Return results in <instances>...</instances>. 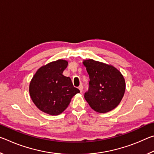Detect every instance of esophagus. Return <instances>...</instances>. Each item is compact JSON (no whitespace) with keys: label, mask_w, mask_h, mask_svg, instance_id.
<instances>
[{"label":"esophagus","mask_w":154,"mask_h":154,"mask_svg":"<svg viewBox=\"0 0 154 154\" xmlns=\"http://www.w3.org/2000/svg\"><path fill=\"white\" fill-rule=\"evenodd\" d=\"M79 90H80V92H82V91H83V85H79Z\"/></svg>","instance_id":"34e87169"}]
</instances>
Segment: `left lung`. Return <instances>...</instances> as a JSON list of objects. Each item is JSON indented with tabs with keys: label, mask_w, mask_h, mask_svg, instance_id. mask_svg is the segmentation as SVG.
Masks as SVG:
<instances>
[{
	"label": "left lung",
	"mask_w": 154,
	"mask_h": 154,
	"mask_svg": "<svg viewBox=\"0 0 154 154\" xmlns=\"http://www.w3.org/2000/svg\"><path fill=\"white\" fill-rule=\"evenodd\" d=\"M90 77L84 98L95 111L105 113L113 110L123 98L126 83L124 77L111 65L94 60L83 62Z\"/></svg>",
	"instance_id": "left-lung-1"
}]
</instances>
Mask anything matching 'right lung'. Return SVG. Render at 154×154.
Segmentation results:
<instances>
[{"label":"right lung","mask_w":154,"mask_h":154,"mask_svg":"<svg viewBox=\"0 0 154 154\" xmlns=\"http://www.w3.org/2000/svg\"><path fill=\"white\" fill-rule=\"evenodd\" d=\"M68 62L58 60L41 67L32 77L29 92L33 103L41 111L57 116L67 108L72 96L80 92L71 78L64 76Z\"/></svg>","instance_id":"right-lung-1"}]
</instances>
